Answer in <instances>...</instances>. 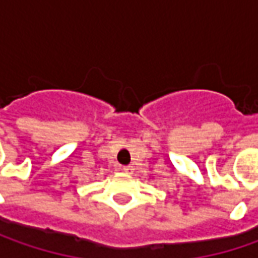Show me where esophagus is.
I'll use <instances>...</instances> for the list:
<instances>
[{
	"label": "esophagus",
	"instance_id": "esophagus-1",
	"mask_svg": "<svg viewBox=\"0 0 258 258\" xmlns=\"http://www.w3.org/2000/svg\"><path fill=\"white\" fill-rule=\"evenodd\" d=\"M122 171H123L124 173H132V172H134V166H131V165L122 166Z\"/></svg>",
	"mask_w": 258,
	"mask_h": 258
}]
</instances>
